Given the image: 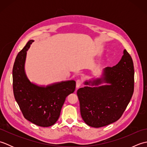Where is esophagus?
I'll list each match as a JSON object with an SVG mask.
<instances>
[{"label": "esophagus", "instance_id": "1", "mask_svg": "<svg viewBox=\"0 0 147 147\" xmlns=\"http://www.w3.org/2000/svg\"><path fill=\"white\" fill-rule=\"evenodd\" d=\"M82 81H81L80 80H78L76 81V88H78L79 87L81 86V85H82Z\"/></svg>", "mask_w": 147, "mask_h": 147}]
</instances>
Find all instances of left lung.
<instances>
[{
    "mask_svg": "<svg viewBox=\"0 0 147 147\" xmlns=\"http://www.w3.org/2000/svg\"><path fill=\"white\" fill-rule=\"evenodd\" d=\"M134 65L126 49L120 61L103 69L99 78L84 82L77 90L81 115L93 127H100L117 121L125 111L134 91Z\"/></svg>",
    "mask_w": 147,
    "mask_h": 147,
    "instance_id": "obj_1",
    "label": "left lung"
}]
</instances>
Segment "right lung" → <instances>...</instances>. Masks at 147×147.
<instances>
[{
	"instance_id": "add662e5",
	"label": "right lung",
	"mask_w": 147,
	"mask_h": 147,
	"mask_svg": "<svg viewBox=\"0 0 147 147\" xmlns=\"http://www.w3.org/2000/svg\"><path fill=\"white\" fill-rule=\"evenodd\" d=\"M33 42H28L15 59L12 69L14 95L26 119L38 126L49 127L58 120L65 98L75 90L76 82L63 81L47 86L31 82L24 66L27 51Z\"/></svg>"
}]
</instances>
